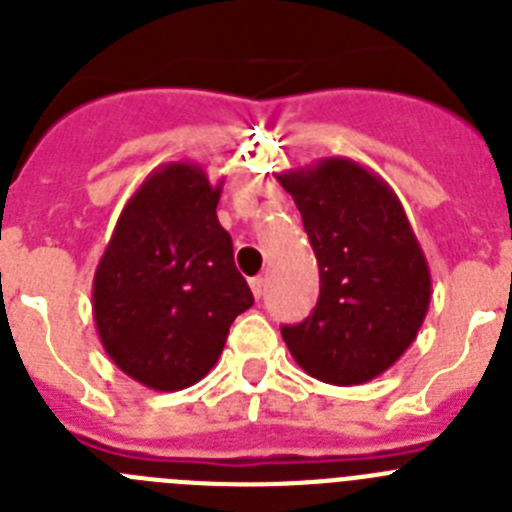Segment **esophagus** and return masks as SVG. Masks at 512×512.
Instances as JSON below:
<instances>
[{
  "instance_id": "esophagus-1",
  "label": "esophagus",
  "mask_w": 512,
  "mask_h": 512,
  "mask_svg": "<svg viewBox=\"0 0 512 512\" xmlns=\"http://www.w3.org/2000/svg\"><path fill=\"white\" fill-rule=\"evenodd\" d=\"M251 292H253V297H256V300H261V297L266 295V279L264 277L251 279Z\"/></svg>"
}]
</instances>
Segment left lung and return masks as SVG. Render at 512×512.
Listing matches in <instances>:
<instances>
[{
	"mask_svg": "<svg viewBox=\"0 0 512 512\" xmlns=\"http://www.w3.org/2000/svg\"><path fill=\"white\" fill-rule=\"evenodd\" d=\"M320 269L318 305L284 325L289 354L310 377L351 387L387 372L418 336L431 269L408 215L382 176L351 158L284 171Z\"/></svg>",
	"mask_w": 512,
	"mask_h": 512,
	"instance_id": "left-lung-1",
	"label": "left lung"
}]
</instances>
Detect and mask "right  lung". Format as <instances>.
Segmentation results:
<instances>
[{
	"label": "right lung",
	"instance_id": "add662e5",
	"mask_svg": "<svg viewBox=\"0 0 512 512\" xmlns=\"http://www.w3.org/2000/svg\"><path fill=\"white\" fill-rule=\"evenodd\" d=\"M223 182L171 161L122 207L94 271L99 341L120 372L148 390L200 382L223 354L230 323L253 305L233 241L217 220Z\"/></svg>",
	"mask_w": 512,
	"mask_h": 512
}]
</instances>
